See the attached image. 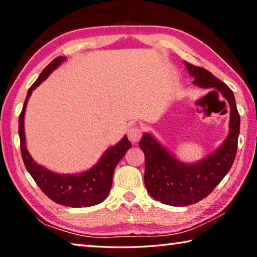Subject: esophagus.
<instances>
[{
	"label": "esophagus",
	"instance_id": "34e87169",
	"mask_svg": "<svg viewBox=\"0 0 257 257\" xmlns=\"http://www.w3.org/2000/svg\"><path fill=\"white\" fill-rule=\"evenodd\" d=\"M142 129L137 127V125H134V127H130L128 130V138L129 141L135 144V143H138L139 139L142 137Z\"/></svg>",
	"mask_w": 257,
	"mask_h": 257
}]
</instances>
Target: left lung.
I'll list each match as a JSON object with an SVG mask.
<instances>
[{
	"label": "left lung",
	"mask_w": 257,
	"mask_h": 257,
	"mask_svg": "<svg viewBox=\"0 0 257 257\" xmlns=\"http://www.w3.org/2000/svg\"><path fill=\"white\" fill-rule=\"evenodd\" d=\"M193 84L202 88H214L230 106L229 134L222 145L195 163L178 160L150 133L139 142L145 154L144 182L147 193L156 201L172 206H187L205 198L231 169L236 158L240 116L232 90L206 69L184 61Z\"/></svg>",
	"instance_id": "left-lung-1"
}]
</instances>
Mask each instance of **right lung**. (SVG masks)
I'll return each mask as SVG.
<instances>
[{
  "mask_svg": "<svg viewBox=\"0 0 257 257\" xmlns=\"http://www.w3.org/2000/svg\"><path fill=\"white\" fill-rule=\"evenodd\" d=\"M64 56L54 59L38 76L37 80L28 89L23 111L19 116L20 150L25 167L38 187L52 201L69 207H88L103 202L107 197L112 187V178L119 161L123 158L132 143L123 136L118 144L113 145L104 152L98 162L84 172L75 175H61L49 170L34 161L26 147L25 112L27 102L33 90L40 86L63 61Z\"/></svg>",
  "mask_w": 257,
  "mask_h": 257,
  "instance_id": "1",
  "label": "right lung"
}]
</instances>
